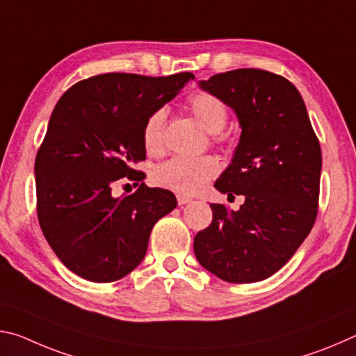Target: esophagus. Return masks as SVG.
<instances>
[{
    "label": "esophagus",
    "instance_id": "1",
    "mask_svg": "<svg viewBox=\"0 0 356 356\" xmlns=\"http://www.w3.org/2000/svg\"><path fill=\"white\" fill-rule=\"evenodd\" d=\"M193 200L190 196H185V195H177V204L179 206H184V204H188L191 202Z\"/></svg>",
    "mask_w": 356,
    "mask_h": 356
}]
</instances>
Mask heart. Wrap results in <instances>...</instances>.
<instances>
[{
	"mask_svg": "<svg viewBox=\"0 0 356 356\" xmlns=\"http://www.w3.org/2000/svg\"><path fill=\"white\" fill-rule=\"evenodd\" d=\"M188 108L200 124L210 134H218L226 125L227 108L209 92H196L188 99ZM165 110H156L147 118L143 129V143L147 154L159 155L165 149ZM220 171L213 156H172L154 171V182L180 195L200 191Z\"/></svg>",
	"mask_w": 356,
	"mask_h": 356,
	"instance_id": "b5f03b06",
	"label": "heart"
}]
</instances>
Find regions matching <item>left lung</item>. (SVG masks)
I'll list each match as a JSON object with an SVG mask.
<instances>
[{"label": "left lung", "instance_id": "8db88e82", "mask_svg": "<svg viewBox=\"0 0 356 356\" xmlns=\"http://www.w3.org/2000/svg\"><path fill=\"white\" fill-rule=\"evenodd\" d=\"M200 86L238 118V146L215 188L243 195L245 202L237 212L210 204L213 220L196 234L195 254L222 281H262L295 254L314 226L321 144L298 89L284 76L237 69Z\"/></svg>", "mask_w": 356, "mask_h": 356}]
</instances>
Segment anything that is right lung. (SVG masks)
Segmentation results:
<instances>
[{
  "mask_svg": "<svg viewBox=\"0 0 356 356\" xmlns=\"http://www.w3.org/2000/svg\"><path fill=\"white\" fill-rule=\"evenodd\" d=\"M195 80L104 74L78 81L51 113L35 155L38 218L48 245L65 267L92 282H113L146 256L150 231L176 209L171 191L140 184L114 197L119 179L141 182L147 118ZM138 185V184H136Z\"/></svg>",
  "mask_w": 356,
  "mask_h": 356,
  "instance_id": "obj_1",
  "label": "right lung"
}]
</instances>
